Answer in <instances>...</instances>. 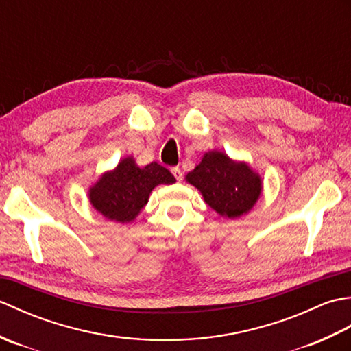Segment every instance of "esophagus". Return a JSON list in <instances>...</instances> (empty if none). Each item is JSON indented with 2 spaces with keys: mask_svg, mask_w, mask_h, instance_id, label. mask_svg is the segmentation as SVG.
<instances>
[{
  "mask_svg": "<svg viewBox=\"0 0 351 351\" xmlns=\"http://www.w3.org/2000/svg\"><path fill=\"white\" fill-rule=\"evenodd\" d=\"M171 173H173L176 181H182V170L180 167H173L171 169Z\"/></svg>",
  "mask_w": 351,
  "mask_h": 351,
  "instance_id": "34e87169",
  "label": "esophagus"
}]
</instances>
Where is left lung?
Instances as JSON below:
<instances>
[{
	"label": "left lung",
	"mask_w": 351,
	"mask_h": 351,
	"mask_svg": "<svg viewBox=\"0 0 351 351\" xmlns=\"http://www.w3.org/2000/svg\"><path fill=\"white\" fill-rule=\"evenodd\" d=\"M185 181L202 193L215 213L229 219L247 214L263 191L261 176L247 162L230 160L219 151L206 152Z\"/></svg>",
	"instance_id": "1"
}]
</instances>
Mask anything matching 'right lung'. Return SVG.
Listing matches in <instances>:
<instances>
[{
	"label": "right lung",
	"mask_w": 351,
	"mask_h": 351,
	"mask_svg": "<svg viewBox=\"0 0 351 351\" xmlns=\"http://www.w3.org/2000/svg\"><path fill=\"white\" fill-rule=\"evenodd\" d=\"M175 181V176L158 162L138 167L132 156H126L92 185L88 200L107 220L130 223L143 210L156 185Z\"/></svg>",
	"instance_id": "obj_1"
}]
</instances>
